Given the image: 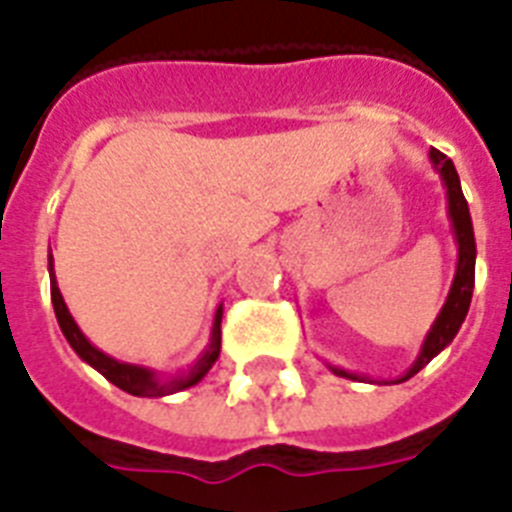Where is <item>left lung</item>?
<instances>
[{
  "mask_svg": "<svg viewBox=\"0 0 512 512\" xmlns=\"http://www.w3.org/2000/svg\"><path fill=\"white\" fill-rule=\"evenodd\" d=\"M430 164H433V170L438 172L441 183H444L446 215H449L454 244H457V268H454V279L452 287H449V295H446L444 300V308L438 311L433 327L428 329V335L422 340L420 353L414 358V364L409 366L401 377H396V380L390 382H406L409 377H414L422 366H428L430 361L457 337L462 321L468 316L470 297H473V287H476V236H473V220H470L468 201H465V193H462L460 175L454 170L452 159H446V156L441 154V151H436V148H430ZM327 366L337 374V377H348V380L353 382L369 380L366 374L345 372L342 366Z\"/></svg>",
  "mask_w": 512,
  "mask_h": 512,
  "instance_id": "obj_1",
  "label": "left lung"
}]
</instances>
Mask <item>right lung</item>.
<instances>
[{
  "mask_svg": "<svg viewBox=\"0 0 512 512\" xmlns=\"http://www.w3.org/2000/svg\"><path fill=\"white\" fill-rule=\"evenodd\" d=\"M47 271H50V295H52V308H55V319H58L60 332H63V337L68 340V345L74 348V353L82 358L84 364H90L92 369H98L108 382H114L116 388H122L124 393H130V396L162 398V396H172V393H180V390L191 388V385L204 380V374L212 369V364H215L217 356H220V321H223V303L217 305L209 342L204 345L199 358H196L188 369H183V372L162 374V372H156V369H148V366L127 364V361H119V358L108 356V353L95 348V345L84 337V332L74 321L71 311H68L66 300H63V295H60V289H58L55 268H52V252L47 255Z\"/></svg>",
  "mask_w": 512,
  "mask_h": 512,
  "instance_id": "add662e5",
  "label": "right lung"
}]
</instances>
